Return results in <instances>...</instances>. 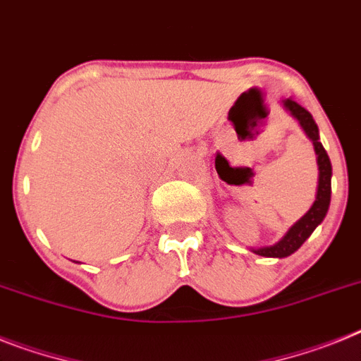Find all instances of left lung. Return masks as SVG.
Here are the masks:
<instances>
[{
    "label": "left lung",
    "instance_id": "obj_1",
    "mask_svg": "<svg viewBox=\"0 0 361 361\" xmlns=\"http://www.w3.org/2000/svg\"><path fill=\"white\" fill-rule=\"evenodd\" d=\"M284 106L299 121L302 130L307 132V135L312 139V143H314V150L317 154V166H319V181H317L316 202L308 209V213L301 220L293 224L288 229V233L277 244L269 247L253 250L260 257H277V259L288 257L292 255L293 251H298L305 244V240L314 233V229L323 222V218L326 216V211H329L330 205V178H332V165H330L329 154H326V150L321 145L319 130H317V124L314 121V117L310 115V111L305 110L299 102L293 101L292 97L284 101Z\"/></svg>",
    "mask_w": 361,
    "mask_h": 361
}]
</instances>
